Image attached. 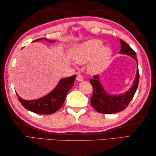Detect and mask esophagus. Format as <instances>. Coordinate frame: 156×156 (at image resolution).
<instances>
[{
	"mask_svg": "<svg viewBox=\"0 0 156 156\" xmlns=\"http://www.w3.org/2000/svg\"><path fill=\"white\" fill-rule=\"evenodd\" d=\"M76 80H77L78 82H80L83 80V77L81 74H78L76 76Z\"/></svg>",
	"mask_w": 156,
	"mask_h": 156,
	"instance_id": "obj_1",
	"label": "esophagus"
}]
</instances>
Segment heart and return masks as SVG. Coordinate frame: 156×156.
<instances>
[{
  "label": "heart",
  "instance_id": "1",
  "mask_svg": "<svg viewBox=\"0 0 156 156\" xmlns=\"http://www.w3.org/2000/svg\"><path fill=\"white\" fill-rule=\"evenodd\" d=\"M72 58L77 64H84L93 58L90 68L93 70L104 68L110 60L111 51L108 47H103L101 40H91L73 48Z\"/></svg>",
  "mask_w": 156,
  "mask_h": 156
}]
</instances>
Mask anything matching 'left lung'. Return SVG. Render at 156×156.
<instances>
[{"label": "left lung", "mask_w": 156, "mask_h": 156, "mask_svg": "<svg viewBox=\"0 0 156 156\" xmlns=\"http://www.w3.org/2000/svg\"><path fill=\"white\" fill-rule=\"evenodd\" d=\"M120 41L121 44V49L119 53L131 56L137 62L136 54L133 49L122 39H121ZM139 79H140V72L137 68L136 77L135 78L131 88L123 94L111 96L108 94L102 88L99 81L98 76L97 75L94 76L93 79L90 80L93 89V93L90 98L92 107L97 112L103 114H112L123 111L125 108H127L129 102L134 97L138 87Z\"/></svg>", "instance_id": "8db88e82"}]
</instances>
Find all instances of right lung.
I'll return each mask as SVG.
<instances>
[{"label":"right lung","mask_w":156,"mask_h":156,"mask_svg":"<svg viewBox=\"0 0 156 156\" xmlns=\"http://www.w3.org/2000/svg\"><path fill=\"white\" fill-rule=\"evenodd\" d=\"M43 38L36 39L33 42L41 40ZM44 39L48 41H51L47 39ZM76 77V75H74L70 77L62 79L59 82L57 87L50 93L37 100L25 101L20 98L19 95L16 94L17 95L19 102L27 110L37 114L51 115L58 111L63 106L66 96L74 84Z\"/></svg>","instance_id":"add662e5"}]
</instances>
